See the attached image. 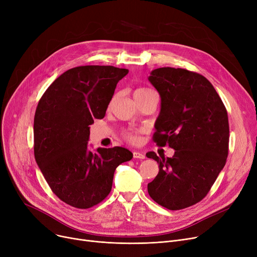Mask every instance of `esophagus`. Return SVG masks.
<instances>
[{
    "label": "esophagus",
    "instance_id": "esophagus-1",
    "mask_svg": "<svg viewBox=\"0 0 257 257\" xmlns=\"http://www.w3.org/2000/svg\"><path fill=\"white\" fill-rule=\"evenodd\" d=\"M133 158L136 159H145V155L139 151H134L133 152Z\"/></svg>",
    "mask_w": 257,
    "mask_h": 257
}]
</instances>
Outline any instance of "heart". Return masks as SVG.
I'll return each mask as SVG.
<instances>
[{"label":"heart","mask_w":257,"mask_h":257,"mask_svg":"<svg viewBox=\"0 0 257 257\" xmlns=\"http://www.w3.org/2000/svg\"><path fill=\"white\" fill-rule=\"evenodd\" d=\"M153 90L149 89V88H146V87H141V88H138L136 91H134V99H138V98H141V97H144L146 96L147 93L149 92H152ZM125 138L130 141V142H136L138 140V133L136 131H129V132H126L125 133Z\"/></svg>","instance_id":"1"}]
</instances>
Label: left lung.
<instances>
[{"instance_id": "left-lung-1", "label": "left lung", "mask_w": 257, "mask_h": 257, "mask_svg": "<svg viewBox=\"0 0 257 257\" xmlns=\"http://www.w3.org/2000/svg\"><path fill=\"white\" fill-rule=\"evenodd\" d=\"M148 79L161 99L153 141L175 150L167 158L146 154L159 165L148 193L170 210L183 209L207 195L226 164L227 110L212 84L198 73L159 67Z\"/></svg>"}]
</instances>
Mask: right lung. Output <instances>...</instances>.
Segmentation results:
<instances>
[{
	"mask_svg": "<svg viewBox=\"0 0 257 257\" xmlns=\"http://www.w3.org/2000/svg\"><path fill=\"white\" fill-rule=\"evenodd\" d=\"M128 70L83 65L64 72L40 98L34 116V156L46 181L64 203L86 209L111 187L115 169L132 159L126 148L87 149L89 125L103 118Z\"/></svg>",
	"mask_w": 257,
	"mask_h": 257,
	"instance_id": "obj_1",
	"label": "right lung"
}]
</instances>
